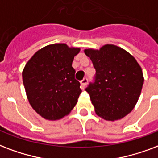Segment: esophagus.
Instances as JSON below:
<instances>
[{
	"label": "esophagus",
	"instance_id": "1",
	"mask_svg": "<svg viewBox=\"0 0 158 158\" xmlns=\"http://www.w3.org/2000/svg\"><path fill=\"white\" fill-rule=\"evenodd\" d=\"M87 83H88V79H87V78H84V79H83V80H81V81H80L82 89H84V88H85V86H86V84H87Z\"/></svg>",
	"mask_w": 158,
	"mask_h": 158
}]
</instances>
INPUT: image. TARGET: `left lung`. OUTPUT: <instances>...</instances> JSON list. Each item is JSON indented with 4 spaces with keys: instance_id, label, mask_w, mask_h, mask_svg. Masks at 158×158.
<instances>
[{
    "instance_id": "8db88e82",
    "label": "left lung",
    "mask_w": 158,
    "mask_h": 158,
    "mask_svg": "<svg viewBox=\"0 0 158 158\" xmlns=\"http://www.w3.org/2000/svg\"><path fill=\"white\" fill-rule=\"evenodd\" d=\"M96 69L95 81L86 91L96 114L107 121L124 118L138 102L143 85V70L131 54L114 44L86 49Z\"/></svg>"
}]
</instances>
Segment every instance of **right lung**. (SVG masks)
<instances>
[{"instance_id":"1","label":"right lung","mask_w":158,"mask_h":158,"mask_svg":"<svg viewBox=\"0 0 158 158\" xmlns=\"http://www.w3.org/2000/svg\"><path fill=\"white\" fill-rule=\"evenodd\" d=\"M80 48L49 44L34 54L22 71L24 87L33 109L47 120L67 116L82 90L72 62Z\"/></svg>"}]
</instances>
